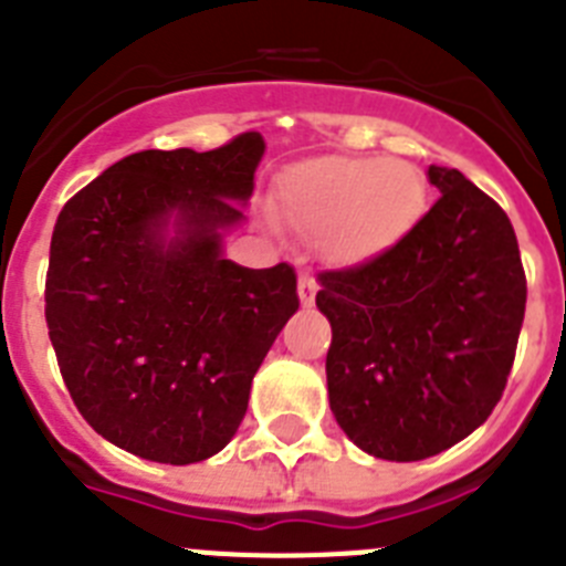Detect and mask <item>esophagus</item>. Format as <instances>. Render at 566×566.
Instances as JSON below:
<instances>
[{"instance_id": "obj_1", "label": "esophagus", "mask_w": 566, "mask_h": 566, "mask_svg": "<svg viewBox=\"0 0 566 566\" xmlns=\"http://www.w3.org/2000/svg\"><path fill=\"white\" fill-rule=\"evenodd\" d=\"M317 280L312 277V274H300V286H297V292H300V303H303V306H314V297H317Z\"/></svg>"}]
</instances>
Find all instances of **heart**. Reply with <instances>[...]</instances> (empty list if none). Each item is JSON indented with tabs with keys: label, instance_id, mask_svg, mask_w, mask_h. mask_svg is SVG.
<instances>
[{
	"label": "heart",
	"instance_id": "1",
	"mask_svg": "<svg viewBox=\"0 0 566 566\" xmlns=\"http://www.w3.org/2000/svg\"><path fill=\"white\" fill-rule=\"evenodd\" d=\"M277 209L297 232L319 238L332 263L357 266L391 252L417 229L428 184L422 169L402 158L323 155L280 175Z\"/></svg>",
	"mask_w": 566,
	"mask_h": 566
}]
</instances>
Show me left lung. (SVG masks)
<instances>
[{"mask_svg": "<svg viewBox=\"0 0 566 566\" xmlns=\"http://www.w3.org/2000/svg\"><path fill=\"white\" fill-rule=\"evenodd\" d=\"M428 178L442 195L399 247L317 277L332 411L357 448L388 462L437 457L490 417L527 303L504 209L459 169Z\"/></svg>", "mask_w": 566, "mask_h": 566, "instance_id": "8db88e82", "label": "left lung"}]
</instances>
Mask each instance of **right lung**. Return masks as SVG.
I'll return each instance as SVG.
<instances>
[{
	"label": "right lung",
	"mask_w": 566,
	"mask_h": 566,
	"mask_svg": "<svg viewBox=\"0 0 566 566\" xmlns=\"http://www.w3.org/2000/svg\"><path fill=\"white\" fill-rule=\"evenodd\" d=\"M263 149L260 133H240L209 153H133L59 212L44 280L59 371L90 428L135 457L192 464L227 448L297 312L289 263L221 254Z\"/></svg>",
	"instance_id": "1"
}]
</instances>
